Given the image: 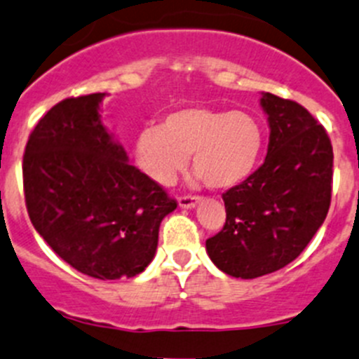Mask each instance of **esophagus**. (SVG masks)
<instances>
[{
    "instance_id": "34e87169",
    "label": "esophagus",
    "mask_w": 359,
    "mask_h": 359,
    "mask_svg": "<svg viewBox=\"0 0 359 359\" xmlns=\"http://www.w3.org/2000/svg\"><path fill=\"white\" fill-rule=\"evenodd\" d=\"M200 198L198 196H180L179 198V205L182 208H194L198 203H200Z\"/></svg>"
}]
</instances>
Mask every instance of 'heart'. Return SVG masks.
<instances>
[{"instance_id": "1", "label": "heart", "mask_w": 359, "mask_h": 359, "mask_svg": "<svg viewBox=\"0 0 359 359\" xmlns=\"http://www.w3.org/2000/svg\"><path fill=\"white\" fill-rule=\"evenodd\" d=\"M261 149L263 130L250 114L182 107L166 114L161 126L140 130L135 161L149 179L168 186L193 154L194 170L207 186L228 189L252 173Z\"/></svg>"}]
</instances>
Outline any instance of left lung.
Listing matches in <instances>:
<instances>
[{"label": "left lung", "mask_w": 359, "mask_h": 359, "mask_svg": "<svg viewBox=\"0 0 359 359\" xmlns=\"http://www.w3.org/2000/svg\"><path fill=\"white\" fill-rule=\"evenodd\" d=\"M259 103L270 128L266 158L222 194L224 228L205 243L212 263L240 279L297 259L332 201L333 149L325 128L297 102L263 93Z\"/></svg>", "instance_id": "obj_1"}]
</instances>
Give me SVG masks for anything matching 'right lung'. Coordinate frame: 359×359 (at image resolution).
I'll use <instances>...</instances> for the list:
<instances>
[{
  "label": "right lung",
  "instance_id": "add662e5",
  "mask_svg": "<svg viewBox=\"0 0 359 359\" xmlns=\"http://www.w3.org/2000/svg\"><path fill=\"white\" fill-rule=\"evenodd\" d=\"M105 96L52 107L29 135L22 179L27 214L50 249L80 273L116 280L154 259L159 226L177 201L128 163L102 123Z\"/></svg>",
  "mask_w": 359,
  "mask_h": 359
}]
</instances>
